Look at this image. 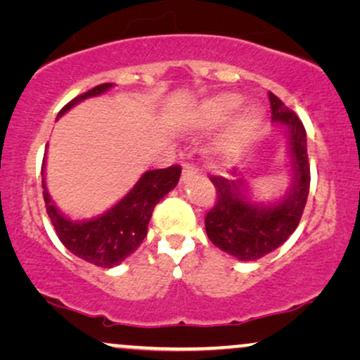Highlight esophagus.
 <instances>
[{
	"label": "esophagus",
	"instance_id": "34e87169",
	"mask_svg": "<svg viewBox=\"0 0 360 360\" xmlns=\"http://www.w3.org/2000/svg\"><path fill=\"white\" fill-rule=\"evenodd\" d=\"M196 174H198V169H196L195 165L186 164V165H184V170H181V180H184V181L190 180L191 176H195Z\"/></svg>",
	"mask_w": 360,
	"mask_h": 360
}]
</instances>
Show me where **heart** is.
<instances>
[{"mask_svg":"<svg viewBox=\"0 0 360 360\" xmlns=\"http://www.w3.org/2000/svg\"><path fill=\"white\" fill-rule=\"evenodd\" d=\"M243 103V98L236 93H221L210 100L201 103L196 108L195 117L201 126H216L233 115ZM262 121V110L257 106H248L234 121L228 137L224 142V150L231 152L236 147H240L250 139L254 131Z\"/></svg>","mask_w":360,"mask_h":360,"instance_id":"heart-1","label":"heart"}]
</instances>
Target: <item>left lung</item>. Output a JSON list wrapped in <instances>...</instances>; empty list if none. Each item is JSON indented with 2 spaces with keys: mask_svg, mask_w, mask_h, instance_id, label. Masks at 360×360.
<instances>
[{
  "mask_svg": "<svg viewBox=\"0 0 360 360\" xmlns=\"http://www.w3.org/2000/svg\"><path fill=\"white\" fill-rule=\"evenodd\" d=\"M274 124L283 126L288 137L292 185L277 203H252L243 179L211 176L216 190L214 206L206 213V234L216 248L236 259L257 260L280 248L302 219L309 191L307 131L303 122L269 91Z\"/></svg>",
  "mask_w": 360,
  "mask_h": 360,
  "instance_id": "1",
  "label": "left lung"
}]
</instances>
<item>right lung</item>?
Masks as SVG:
<instances>
[{
  "mask_svg": "<svg viewBox=\"0 0 360 360\" xmlns=\"http://www.w3.org/2000/svg\"><path fill=\"white\" fill-rule=\"evenodd\" d=\"M112 86V83H103L83 95L73 98L58 112V117L86 98L98 96ZM42 195L46 201L47 214L51 218L60 243L86 262L98 267L111 269L120 265L122 260L139 248L147 236L152 211L155 205L174 190L179 184L181 167L172 165L167 169L149 170L141 176L124 198L98 216L86 221H72L62 214L53 205L46 185V155L42 162Z\"/></svg>",
  "mask_w": 360,
  "mask_h": 360,
  "instance_id": "obj_1",
  "label": "right lung"
}]
</instances>
